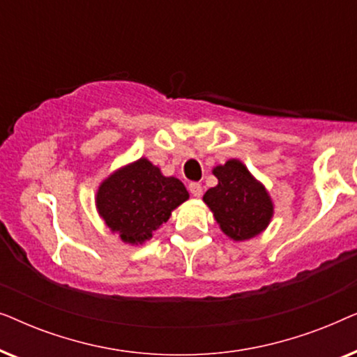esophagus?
I'll list each match as a JSON object with an SVG mask.
<instances>
[{"instance_id":"1","label":"esophagus","mask_w":357,"mask_h":357,"mask_svg":"<svg viewBox=\"0 0 357 357\" xmlns=\"http://www.w3.org/2000/svg\"><path fill=\"white\" fill-rule=\"evenodd\" d=\"M188 190H190V193L193 195V197H202V193H203V187L198 182L190 183L188 185Z\"/></svg>"}]
</instances>
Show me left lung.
I'll list each match as a JSON object with an SVG mask.
<instances>
[{
	"mask_svg": "<svg viewBox=\"0 0 357 357\" xmlns=\"http://www.w3.org/2000/svg\"><path fill=\"white\" fill-rule=\"evenodd\" d=\"M216 187L203 202L214 214L221 231L232 241H248L265 231L273 216V203L265 187L253 178L241 160L231 159L214 167Z\"/></svg>",
	"mask_w": 357,
	"mask_h": 357,
	"instance_id": "obj_1",
	"label": "left lung"
}]
</instances>
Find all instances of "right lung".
Wrapping results in <instances>:
<instances>
[{
    "label": "right lung",
    "instance_id": "1",
    "mask_svg": "<svg viewBox=\"0 0 357 357\" xmlns=\"http://www.w3.org/2000/svg\"><path fill=\"white\" fill-rule=\"evenodd\" d=\"M188 199L183 183L164 177L148 159L116 170L97 190V211L112 232L128 243H143Z\"/></svg>",
    "mask_w": 357,
    "mask_h": 357
}]
</instances>
